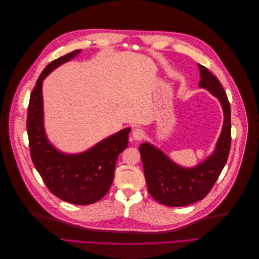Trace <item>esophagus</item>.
<instances>
[{"label":"esophagus","instance_id":"1","mask_svg":"<svg viewBox=\"0 0 259 259\" xmlns=\"http://www.w3.org/2000/svg\"><path fill=\"white\" fill-rule=\"evenodd\" d=\"M132 136L133 139L136 140V142H139L145 137V132L142 128H134L132 132Z\"/></svg>","mask_w":259,"mask_h":259}]
</instances>
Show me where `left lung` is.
Wrapping results in <instances>:
<instances>
[{
    "mask_svg": "<svg viewBox=\"0 0 259 259\" xmlns=\"http://www.w3.org/2000/svg\"><path fill=\"white\" fill-rule=\"evenodd\" d=\"M199 88L215 96L224 112L223 128L214 151L197 165H179L149 142L139 146L148 191L152 198L166 206H186L204 199L213 188L228 159L231 143L230 105L221 82L208 70L198 64Z\"/></svg>",
    "mask_w": 259,
    "mask_h": 259,
    "instance_id": "left-lung-1",
    "label": "left lung"
}]
</instances>
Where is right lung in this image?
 Listing matches in <instances>:
<instances>
[{
  "label": "right lung",
  "mask_w": 259,
  "mask_h": 259,
  "mask_svg": "<svg viewBox=\"0 0 259 259\" xmlns=\"http://www.w3.org/2000/svg\"><path fill=\"white\" fill-rule=\"evenodd\" d=\"M80 53L76 50L55 59L43 70L30 95L27 128L31 158L51 192L72 204L88 205L110 189L117 156L128 146L131 128L114 133L79 153L62 152L50 142L44 126L43 81Z\"/></svg>",
  "instance_id": "add662e5"
}]
</instances>
